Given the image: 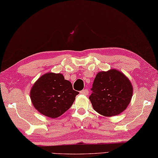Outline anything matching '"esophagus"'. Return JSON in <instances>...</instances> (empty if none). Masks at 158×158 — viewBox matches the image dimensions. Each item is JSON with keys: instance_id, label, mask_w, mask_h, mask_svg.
<instances>
[{"instance_id": "esophagus-1", "label": "esophagus", "mask_w": 158, "mask_h": 158, "mask_svg": "<svg viewBox=\"0 0 158 158\" xmlns=\"http://www.w3.org/2000/svg\"><path fill=\"white\" fill-rule=\"evenodd\" d=\"M88 90L87 89H83L81 90V92H80V93L81 94H84V95H88Z\"/></svg>"}]
</instances>
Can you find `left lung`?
Wrapping results in <instances>:
<instances>
[{
	"instance_id": "8db88e82",
	"label": "left lung",
	"mask_w": 158,
	"mask_h": 158,
	"mask_svg": "<svg viewBox=\"0 0 158 158\" xmlns=\"http://www.w3.org/2000/svg\"><path fill=\"white\" fill-rule=\"evenodd\" d=\"M91 90L89 99L94 109L105 117L119 115L126 110L133 94L128 78L116 69L98 73Z\"/></svg>"
}]
</instances>
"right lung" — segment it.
Instances as JSON below:
<instances>
[{
	"instance_id": "obj_1",
	"label": "right lung",
	"mask_w": 158,
	"mask_h": 158,
	"mask_svg": "<svg viewBox=\"0 0 158 158\" xmlns=\"http://www.w3.org/2000/svg\"><path fill=\"white\" fill-rule=\"evenodd\" d=\"M30 94L33 106L40 113L54 119L70 109L79 92L62 74L48 73L35 83Z\"/></svg>"
}]
</instances>
